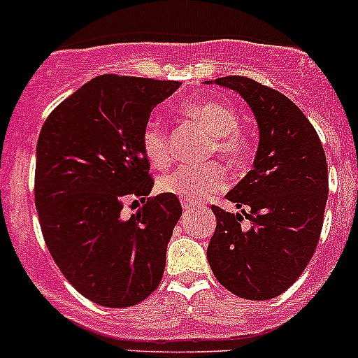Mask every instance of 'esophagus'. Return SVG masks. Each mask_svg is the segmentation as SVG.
<instances>
[{"mask_svg": "<svg viewBox=\"0 0 358 358\" xmlns=\"http://www.w3.org/2000/svg\"><path fill=\"white\" fill-rule=\"evenodd\" d=\"M195 208L194 202L189 201H182V210H185V213H188V211H192Z\"/></svg>", "mask_w": 358, "mask_h": 358, "instance_id": "obj_1", "label": "esophagus"}]
</instances>
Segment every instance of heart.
Here are the masks:
<instances>
[{
	"mask_svg": "<svg viewBox=\"0 0 358 358\" xmlns=\"http://www.w3.org/2000/svg\"><path fill=\"white\" fill-rule=\"evenodd\" d=\"M181 113L195 122L211 136L208 154H217L229 166H238L245 161L249 141L238 129V115L226 102L218 100H192L181 107ZM141 148L152 166L166 169L172 161L169 132L157 123H148L141 132ZM227 176L217 161L197 164V166H179L169 176L161 177L159 189L164 194H173L185 201H204L211 194L222 189Z\"/></svg>",
	"mask_w": 358,
	"mask_h": 358,
	"instance_id": "obj_1",
	"label": "heart"
}]
</instances>
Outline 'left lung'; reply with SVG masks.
<instances>
[{"mask_svg":"<svg viewBox=\"0 0 358 358\" xmlns=\"http://www.w3.org/2000/svg\"><path fill=\"white\" fill-rule=\"evenodd\" d=\"M215 84L249 103L260 143L252 170L226 195L242 211L211 206L217 229L208 262L229 292L265 301L285 292L314 256L328 199L327 156L312 123L285 94L238 75ZM243 216L252 220L248 230Z\"/></svg>","mask_w":358,"mask_h":358,"instance_id":"1","label":"left lung"}]
</instances>
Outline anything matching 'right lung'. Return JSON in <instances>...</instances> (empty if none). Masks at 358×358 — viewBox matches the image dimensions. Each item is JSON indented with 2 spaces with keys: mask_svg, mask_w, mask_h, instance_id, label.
<instances>
[{
  "mask_svg": "<svg viewBox=\"0 0 358 358\" xmlns=\"http://www.w3.org/2000/svg\"><path fill=\"white\" fill-rule=\"evenodd\" d=\"M179 85L100 75L59 103L41 129L36 208L44 242L66 280L96 305H138L161 283L182 208L173 194L148 197L154 179L141 132ZM136 198L144 206L122 219V204Z\"/></svg>",
  "mask_w": 358,
  "mask_h": 358,
  "instance_id": "1",
  "label": "right lung"
}]
</instances>
